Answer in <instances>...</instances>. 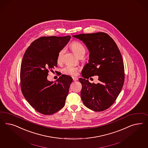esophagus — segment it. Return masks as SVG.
<instances>
[{
	"instance_id": "1",
	"label": "esophagus",
	"mask_w": 148,
	"mask_h": 148,
	"mask_svg": "<svg viewBox=\"0 0 148 148\" xmlns=\"http://www.w3.org/2000/svg\"><path fill=\"white\" fill-rule=\"evenodd\" d=\"M73 80L74 81H76L78 80V78L77 77L74 76V77H73Z\"/></svg>"
}]
</instances>
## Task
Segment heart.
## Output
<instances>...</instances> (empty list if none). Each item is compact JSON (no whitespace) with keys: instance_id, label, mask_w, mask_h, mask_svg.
<instances>
[{"instance_id":"b5f03b06","label":"heart","mask_w":148,"mask_h":148,"mask_svg":"<svg viewBox=\"0 0 148 148\" xmlns=\"http://www.w3.org/2000/svg\"><path fill=\"white\" fill-rule=\"evenodd\" d=\"M71 48L73 51L76 54L79 58H82L85 56L86 54L85 48L80 42H74L71 45ZM64 53V49L62 48L58 51V56H57V62L58 63L62 62V61L63 54ZM78 70V68L72 66H66L62 69L63 73L66 74L71 75H75L76 72Z\"/></svg>"}]
</instances>
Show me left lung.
Returning a JSON list of instances; mask_svg holds the SVG:
<instances>
[{
    "instance_id": "obj_1",
    "label": "left lung",
    "mask_w": 148,
    "mask_h": 148,
    "mask_svg": "<svg viewBox=\"0 0 148 148\" xmlns=\"http://www.w3.org/2000/svg\"><path fill=\"white\" fill-rule=\"evenodd\" d=\"M73 37L85 44L90 52L88 63L83 68L81 98L90 110L103 111L114 103L124 82V67L116 43L106 33L81 34ZM99 76V82L90 83L91 76Z\"/></svg>"
}]
</instances>
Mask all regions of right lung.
<instances>
[{"label":"right lung","instance_id":"add662e5","mask_svg":"<svg viewBox=\"0 0 148 148\" xmlns=\"http://www.w3.org/2000/svg\"><path fill=\"white\" fill-rule=\"evenodd\" d=\"M71 38L42 37L32 42L24 54L20 72L21 90L27 102L42 114H54L64 105L72 77L62 74L54 82L48 80L47 76L57 66L58 51Z\"/></svg>","mask_w":148,"mask_h":148}]
</instances>
